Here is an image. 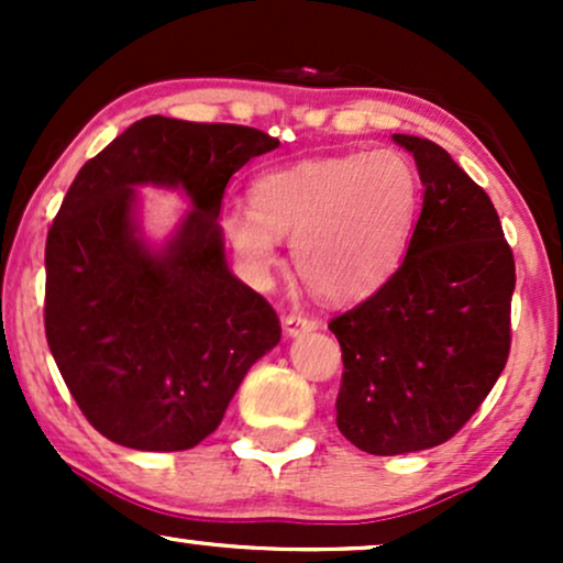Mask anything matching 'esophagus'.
Segmentation results:
<instances>
[{
  "label": "esophagus",
  "instance_id": "1",
  "mask_svg": "<svg viewBox=\"0 0 563 563\" xmlns=\"http://www.w3.org/2000/svg\"><path fill=\"white\" fill-rule=\"evenodd\" d=\"M320 322L314 318H307V314H288L286 322H283V331H286L288 339H296L301 333H312L318 331Z\"/></svg>",
  "mask_w": 563,
  "mask_h": 563
}]
</instances>
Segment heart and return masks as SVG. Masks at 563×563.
I'll return each instance as SVG.
<instances>
[{"instance_id":"b5f03b06","label":"heart","mask_w":563,"mask_h":563,"mask_svg":"<svg viewBox=\"0 0 563 563\" xmlns=\"http://www.w3.org/2000/svg\"><path fill=\"white\" fill-rule=\"evenodd\" d=\"M421 192V174L397 147L309 158L260 174L251 214H230L224 235L254 280L280 269L277 238H288L296 273L314 296L360 301L402 264Z\"/></svg>"}]
</instances>
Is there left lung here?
Segmentation results:
<instances>
[{
    "label": "left lung",
    "instance_id": "obj_1",
    "mask_svg": "<svg viewBox=\"0 0 563 563\" xmlns=\"http://www.w3.org/2000/svg\"><path fill=\"white\" fill-rule=\"evenodd\" d=\"M421 174L405 262L331 320L344 378L335 423L371 455L437 448L479 410L506 367L516 267L500 219L437 142L394 134Z\"/></svg>",
    "mask_w": 563,
    "mask_h": 563
}]
</instances>
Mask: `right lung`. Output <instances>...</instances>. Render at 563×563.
<instances>
[{
  "label": "right lung",
  "mask_w": 563,
  "mask_h": 563,
  "mask_svg": "<svg viewBox=\"0 0 563 563\" xmlns=\"http://www.w3.org/2000/svg\"><path fill=\"white\" fill-rule=\"evenodd\" d=\"M251 126L147 115L81 166L47 235L44 331L87 421L115 444L190 450L280 341L275 309L230 269L224 187L275 151ZM140 186L191 206L153 242Z\"/></svg>",
  "instance_id": "add662e5"
}]
</instances>
